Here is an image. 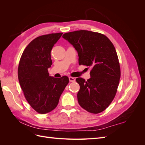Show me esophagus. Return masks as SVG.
<instances>
[{
  "label": "esophagus",
  "instance_id": "obj_1",
  "mask_svg": "<svg viewBox=\"0 0 145 145\" xmlns=\"http://www.w3.org/2000/svg\"><path fill=\"white\" fill-rule=\"evenodd\" d=\"M69 82H75L76 79H75V78H74V77H69Z\"/></svg>",
  "mask_w": 145,
  "mask_h": 145
}]
</instances>
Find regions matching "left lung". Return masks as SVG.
<instances>
[{"instance_id":"left-lung-1","label":"left lung","mask_w":145,"mask_h":145,"mask_svg":"<svg viewBox=\"0 0 145 145\" xmlns=\"http://www.w3.org/2000/svg\"><path fill=\"white\" fill-rule=\"evenodd\" d=\"M62 37L77 51L78 64L91 67V77H78L77 100L80 106L93 114L103 111L114 98L120 78L117 52L105 35L80 30L65 33Z\"/></svg>"}]
</instances>
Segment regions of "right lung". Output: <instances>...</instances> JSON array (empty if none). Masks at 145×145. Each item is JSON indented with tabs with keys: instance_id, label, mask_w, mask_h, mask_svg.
<instances>
[{
	"instance_id": "1",
	"label": "right lung",
	"mask_w": 145,
	"mask_h": 145,
	"mask_svg": "<svg viewBox=\"0 0 145 145\" xmlns=\"http://www.w3.org/2000/svg\"><path fill=\"white\" fill-rule=\"evenodd\" d=\"M62 33H52L34 39L26 47L19 62L18 78L28 103L40 114L56 108L69 82L67 76H50L48 69L52 63L51 51Z\"/></svg>"
}]
</instances>
